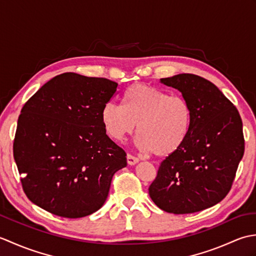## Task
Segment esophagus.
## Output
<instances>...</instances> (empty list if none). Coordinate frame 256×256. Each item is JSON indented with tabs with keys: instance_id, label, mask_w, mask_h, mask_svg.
Here are the masks:
<instances>
[{
	"instance_id": "esophagus-1",
	"label": "esophagus",
	"mask_w": 256,
	"mask_h": 256,
	"mask_svg": "<svg viewBox=\"0 0 256 256\" xmlns=\"http://www.w3.org/2000/svg\"><path fill=\"white\" fill-rule=\"evenodd\" d=\"M138 160H140L138 157L134 156L132 154H128V165H135V164H136V162H138Z\"/></svg>"
}]
</instances>
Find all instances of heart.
<instances>
[{
    "label": "heart",
    "instance_id": "obj_1",
    "mask_svg": "<svg viewBox=\"0 0 256 256\" xmlns=\"http://www.w3.org/2000/svg\"><path fill=\"white\" fill-rule=\"evenodd\" d=\"M101 120L112 140L123 142L138 126L140 148L157 157H168L187 140L192 126V111L180 96L135 84L125 90L123 106L108 102L103 106Z\"/></svg>",
    "mask_w": 256,
    "mask_h": 256
}]
</instances>
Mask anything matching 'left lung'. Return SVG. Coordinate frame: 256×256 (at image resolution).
I'll return each mask as SVG.
<instances>
[{"label":"left lung","mask_w":256,"mask_h":256,"mask_svg":"<svg viewBox=\"0 0 256 256\" xmlns=\"http://www.w3.org/2000/svg\"><path fill=\"white\" fill-rule=\"evenodd\" d=\"M160 82L182 92L192 108V126L182 148L160 162L148 192L162 210L194 214L229 194L244 154L242 120L233 103L197 74H180Z\"/></svg>","instance_id":"obj_1"}]
</instances>
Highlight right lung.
I'll return each instance as SVG.
<instances>
[{"label": "right lung", "instance_id": "add662e5", "mask_svg": "<svg viewBox=\"0 0 256 256\" xmlns=\"http://www.w3.org/2000/svg\"><path fill=\"white\" fill-rule=\"evenodd\" d=\"M118 84L64 72L30 98L18 121L13 154L32 204L76 219L99 210L126 153L108 136L102 108Z\"/></svg>", "mask_w": 256, "mask_h": 256}]
</instances>
